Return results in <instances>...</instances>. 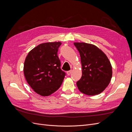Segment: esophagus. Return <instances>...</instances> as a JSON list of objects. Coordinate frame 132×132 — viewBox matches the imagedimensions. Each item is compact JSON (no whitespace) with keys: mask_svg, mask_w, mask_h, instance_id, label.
I'll use <instances>...</instances> for the list:
<instances>
[{"mask_svg":"<svg viewBox=\"0 0 132 132\" xmlns=\"http://www.w3.org/2000/svg\"><path fill=\"white\" fill-rule=\"evenodd\" d=\"M72 73V70H70V71H68L67 72V74L68 75H70V74H71Z\"/></svg>","mask_w":132,"mask_h":132,"instance_id":"34e87169","label":"esophagus"}]
</instances>
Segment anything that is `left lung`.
<instances>
[{
  "mask_svg": "<svg viewBox=\"0 0 132 132\" xmlns=\"http://www.w3.org/2000/svg\"><path fill=\"white\" fill-rule=\"evenodd\" d=\"M80 53L82 69L81 78L77 82L79 90L93 96L108 87L112 75V66L106 54L96 46L86 43H74Z\"/></svg>",
  "mask_w": 132,
  "mask_h": 132,
  "instance_id": "left-lung-1",
  "label": "left lung"
}]
</instances>
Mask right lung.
<instances>
[{
    "mask_svg": "<svg viewBox=\"0 0 132 132\" xmlns=\"http://www.w3.org/2000/svg\"><path fill=\"white\" fill-rule=\"evenodd\" d=\"M61 43L48 42L34 47L26 58L23 72L28 84L35 92L42 96L51 95L60 88L66 73L61 68L58 57Z\"/></svg>",
    "mask_w": 132,
    "mask_h": 132,
    "instance_id": "add662e5",
    "label": "right lung"
}]
</instances>
